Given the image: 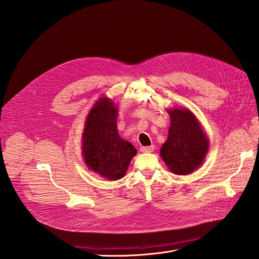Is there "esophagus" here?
<instances>
[{"label":"esophagus","instance_id":"34e87169","mask_svg":"<svg viewBox=\"0 0 259 259\" xmlns=\"http://www.w3.org/2000/svg\"><path fill=\"white\" fill-rule=\"evenodd\" d=\"M154 150V146H146L140 148V151L142 152H152Z\"/></svg>","mask_w":259,"mask_h":259}]
</instances>
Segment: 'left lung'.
<instances>
[{"instance_id":"obj_1","label":"left lung","mask_w":259,"mask_h":259,"mask_svg":"<svg viewBox=\"0 0 259 259\" xmlns=\"http://www.w3.org/2000/svg\"><path fill=\"white\" fill-rule=\"evenodd\" d=\"M170 127L161 156L177 175H187L198 168L208 149V142L195 116L187 109L169 110Z\"/></svg>"}]
</instances>
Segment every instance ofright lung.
Masks as SVG:
<instances>
[{
    "label": "right lung",
    "mask_w": 259,
    "mask_h": 259,
    "mask_svg": "<svg viewBox=\"0 0 259 259\" xmlns=\"http://www.w3.org/2000/svg\"><path fill=\"white\" fill-rule=\"evenodd\" d=\"M116 114L111 100L100 98L88 115L82 138L86 165L110 180L122 178L137 153L134 146L117 134Z\"/></svg>",
    "instance_id": "right-lung-1"
}]
</instances>
